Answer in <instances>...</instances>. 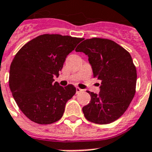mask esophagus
Returning a JSON list of instances; mask_svg holds the SVG:
<instances>
[{
	"label": "esophagus",
	"mask_w": 152,
	"mask_h": 152,
	"mask_svg": "<svg viewBox=\"0 0 152 152\" xmlns=\"http://www.w3.org/2000/svg\"><path fill=\"white\" fill-rule=\"evenodd\" d=\"M76 93H80V92H81V91H82V89H80V88H78V87H76Z\"/></svg>",
	"instance_id": "1"
}]
</instances>
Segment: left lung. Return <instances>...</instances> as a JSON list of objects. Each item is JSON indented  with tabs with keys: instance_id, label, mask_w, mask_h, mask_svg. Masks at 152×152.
Here are the masks:
<instances>
[{
	"instance_id": "obj_1",
	"label": "left lung",
	"mask_w": 152,
	"mask_h": 152,
	"mask_svg": "<svg viewBox=\"0 0 152 152\" xmlns=\"http://www.w3.org/2000/svg\"><path fill=\"white\" fill-rule=\"evenodd\" d=\"M88 56L94 77L102 81L99 94L88 91L91 102L83 107L86 119L106 125L118 120L136 93L137 69L132 57L115 42L106 39H86L76 49Z\"/></svg>"
}]
</instances>
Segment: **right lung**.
<instances>
[{
    "mask_svg": "<svg viewBox=\"0 0 152 152\" xmlns=\"http://www.w3.org/2000/svg\"><path fill=\"white\" fill-rule=\"evenodd\" d=\"M83 39L45 34L26 43L10 66L9 88L15 102L30 120L49 125L60 120L76 88L53 82L67 56Z\"/></svg>",
    "mask_w": 152,
    "mask_h": 152,
    "instance_id": "1",
    "label": "right lung"
}]
</instances>
